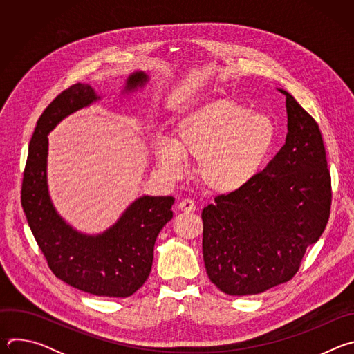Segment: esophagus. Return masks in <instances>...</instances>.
Wrapping results in <instances>:
<instances>
[{
	"label": "esophagus",
	"mask_w": 354,
	"mask_h": 354,
	"mask_svg": "<svg viewBox=\"0 0 354 354\" xmlns=\"http://www.w3.org/2000/svg\"><path fill=\"white\" fill-rule=\"evenodd\" d=\"M178 209L182 210V212H194L196 210V203L192 200V198H183L179 201L178 205Z\"/></svg>",
	"instance_id": "1"
}]
</instances>
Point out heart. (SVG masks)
<instances>
[{
  "label": "heart",
  "mask_w": 354,
  "mask_h": 354,
  "mask_svg": "<svg viewBox=\"0 0 354 354\" xmlns=\"http://www.w3.org/2000/svg\"><path fill=\"white\" fill-rule=\"evenodd\" d=\"M274 134V124L266 115L217 99L182 118L172 131V141H157L156 156L169 175L182 172L180 155L196 160L201 182L214 192L230 193L257 175Z\"/></svg>",
  "instance_id": "heart-1"
}]
</instances>
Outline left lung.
<instances>
[{
  "instance_id": "8db88e82",
  "label": "left lung",
  "mask_w": 354,
  "mask_h": 354,
  "mask_svg": "<svg viewBox=\"0 0 354 354\" xmlns=\"http://www.w3.org/2000/svg\"><path fill=\"white\" fill-rule=\"evenodd\" d=\"M286 95L287 137L246 185L218 194L201 212L203 259L228 295H252L291 280L330 214L332 186L315 119Z\"/></svg>"
}]
</instances>
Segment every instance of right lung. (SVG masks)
I'll use <instances>...</instances> for the list:
<instances>
[{
	"label": "right lung",
	"instance_id": "obj_1",
	"mask_svg": "<svg viewBox=\"0 0 354 354\" xmlns=\"http://www.w3.org/2000/svg\"><path fill=\"white\" fill-rule=\"evenodd\" d=\"M148 75L131 74L126 91L142 86ZM99 96L86 84L59 93L40 115L29 144L21 203L32 234L56 277L85 292L102 297H129L148 279L154 243L172 218V196H142L127 207L108 231L85 235L70 227L48 197L46 165L47 134L70 113L88 106Z\"/></svg>",
	"mask_w": 354,
	"mask_h": 354
}]
</instances>
